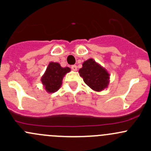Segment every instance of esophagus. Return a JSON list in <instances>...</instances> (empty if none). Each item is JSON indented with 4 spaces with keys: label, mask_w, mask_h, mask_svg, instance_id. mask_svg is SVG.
<instances>
[{
    "label": "esophagus",
    "mask_w": 151,
    "mask_h": 151,
    "mask_svg": "<svg viewBox=\"0 0 151 151\" xmlns=\"http://www.w3.org/2000/svg\"><path fill=\"white\" fill-rule=\"evenodd\" d=\"M71 69H72V71H77V67L76 65H73V66H71Z\"/></svg>",
    "instance_id": "esophagus-1"
}]
</instances>
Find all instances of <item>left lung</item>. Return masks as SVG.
Returning <instances> with one entry per match:
<instances>
[{
	"label": "left lung",
	"mask_w": 151,
	"mask_h": 151,
	"mask_svg": "<svg viewBox=\"0 0 151 151\" xmlns=\"http://www.w3.org/2000/svg\"><path fill=\"white\" fill-rule=\"evenodd\" d=\"M79 73L85 84L96 92L104 90L109 84L110 75L107 70L92 58L84 61Z\"/></svg>",
	"instance_id": "left-lung-1"
}]
</instances>
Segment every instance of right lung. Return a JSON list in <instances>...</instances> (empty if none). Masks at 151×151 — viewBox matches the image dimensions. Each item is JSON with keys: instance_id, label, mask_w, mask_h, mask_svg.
<instances>
[{"instance_id": "obj_1", "label": "right lung", "mask_w": 151, "mask_h": 151, "mask_svg": "<svg viewBox=\"0 0 151 151\" xmlns=\"http://www.w3.org/2000/svg\"><path fill=\"white\" fill-rule=\"evenodd\" d=\"M71 68L68 67L63 68L58 63L50 62L45 74L41 78L42 85L47 92L50 93L56 92L62 85L63 77L70 72Z\"/></svg>"}]
</instances>
